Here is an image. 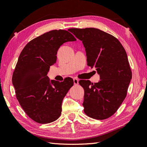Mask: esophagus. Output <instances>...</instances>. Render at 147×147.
Here are the masks:
<instances>
[{
  "label": "esophagus",
  "mask_w": 147,
  "mask_h": 147,
  "mask_svg": "<svg viewBox=\"0 0 147 147\" xmlns=\"http://www.w3.org/2000/svg\"><path fill=\"white\" fill-rule=\"evenodd\" d=\"M74 83L75 85H77V84H78V79L74 78Z\"/></svg>",
  "instance_id": "esophagus-1"
}]
</instances>
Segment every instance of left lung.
<instances>
[{"label": "left lung", "instance_id": "8db88e82", "mask_svg": "<svg viewBox=\"0 0 147 147\" xmlns=\"http://www.w3.org/2000/svg\"><path fill=\"white\" fill-rule=\"evenodd\" d=\"M82 41L88 65L94 67L100 80L94 84L79 81L84 91V112L89 117L105 119L117 112L126 98L132 71L124 47L112 35L96 28H71Z\"/></svg>", "mask_w": 147, "mask_h": 147}]
</instances>
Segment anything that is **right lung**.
<instances>
[{
  "mask_svg": "<svg viewBox=\"0 0 147 147\" xmlns=\"http://www.w3.org/2000/svg\"><path fill=\"white\" fill-rule=\"evenodd\" d=\"M76 40L65 30H53L32 39L20 53L12 76L17 100L28 116L40 124L56 121L61 114L64 97L73 79L49 80L50 67L56 63L61 45Z\"/></svg>",
  "mask_w": 147,
  "mask_h": 147,
  "instance_id": "right-lung-1",
  "label": "right lung"
}]
</instances>
